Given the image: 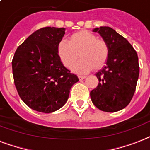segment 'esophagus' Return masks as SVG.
<instances>
[{
    "label": "esophagus",
    "instance_id": "esophagus-1",
    "mask_svg": "<svg viewBox=\"0 0 150 150\" xmlns=\"http://www.w3.org/2000/svg\"><path fill=\"white\" fill-rule=\"evenodd\" d=\"M86 76H78V78L80 81H81V80H83V79L85 78Z\"/></svg>",
    "mask_w": 150,
    "mask_h": 150
}]
</instances>
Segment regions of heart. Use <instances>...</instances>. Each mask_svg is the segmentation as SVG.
I'll use <instances>...</instances> for the list:
<instances>
[{
	"label": "heart",
	"instance_id": "heart-1",
	"mask_svg": "<svg viewBox=\"0 0 150 150\" xmlns=\"http://www.w3.org/2000/svg\"><path fill=\"white\" fill-rule=\"evenodd\" d=\"M59 59L67 69H72L78 58L81 60L73 68L75 73L85 74L95 68L102 69L110 57V48L108 43L98 39L97 35L88 30H81L69 36L68 42L59 41L58 47Z\"/></svg>",
	"mask_w": 150,
	"mask_h": 150
}]
</instances>
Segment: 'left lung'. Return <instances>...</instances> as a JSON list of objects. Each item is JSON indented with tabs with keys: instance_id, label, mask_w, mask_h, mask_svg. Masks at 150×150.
Returning <instances> with one entry per match:
<instances>
[{
	"instance_id": "1",
	"label": "left lung",
	"mask_w": 150,
	"mask_h": 150,
	"mask_svg": "<svg viewBox=\"0 0 150 150\" xmlns=\"http://www.w3.org/2000/svg\"><path fill=\"white\" fill-rule=\"evenodd\" d=\"M110 46L106 65L96 74L98 84L90 93L92 103L104 112H117L125 108L134 96L139 75V58L124 37L109 27L93 30Z\"/></svg>"
}]
</instances>
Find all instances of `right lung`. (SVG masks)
Returning a JSON list of instances; mask_svg holds the SVG:
<instances>
[{
    "mask_svg": "<svg viewBox=\"0 0 150 150\" xmlns=\"http://www.w3.org/2000/svg\"><path fill=\"white\" fill-rule=\"evenodd\" d=\"M65 28H41L16 49L12 59L14 83L21 99L32 110L49 113L62 107L79 81L59 59L57 47Z\"/></svg>",
    "mask_w": 150,
    "mask_h": 150,
    "instance_id": "1",
    "label": "right lung"
}]
</instances>
